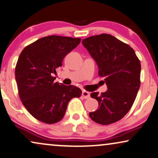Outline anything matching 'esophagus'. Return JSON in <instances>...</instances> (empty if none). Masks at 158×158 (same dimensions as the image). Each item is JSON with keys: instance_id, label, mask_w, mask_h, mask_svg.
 I'll list each match as a JSON object with an SVG mask.
<instances>
[{"instance_id": "34e87169", "label": "esophagus", "mask_w": 158, "mask_h": 158, "mask_svg": "<svg viewBox=\"0 0 158 158\" xmlns=\"http://www.w3.org/2000/svg\"><path fill=\"white\" fill-rule=\"evenodd\" d=\"M82 96H83L84 98L88 99V98H90V94H89V92H88L87 91H83L82 92Z\"/></svg>"}]
</instances>
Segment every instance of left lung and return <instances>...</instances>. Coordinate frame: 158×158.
<instances>
[{
  "instance_id": "left-lung-1",
  "label": "left lung",
  "mask_w": 158,
  "mask_h": 158,
  "mask_svg": "<svg viewBox=\"0 0 158 158\" xmlns=\"http://www.w3.org/2000/svg\"><path fill=\"white\" fill-rule=\"evenodd\" d=\"M82 45L95 60L98 74L105 78L106 92L91 94L99 107L89 113L92 121L102 125L118 121L133 106L140 87L141 64L134 49L108 34L82 40Z\"/></svg>"
}]
</instances>
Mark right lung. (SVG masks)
Masks as SVG:
<instances>
[{
	"mask_svg": "<svg viewBox=\"0 0 158 158\" xmlns=\"http://www.w3.org/2000/svg\"><path fill=\"white\" fill-rule=\"evenodd\" d=\"M81 38L50 35L24 48L15 68L19 96L27 111L43 123L52 124L64 116L71 99L81 91L73 85L55 82L56 69Z\"/></svg>",
	"mask_w": 158,
	"mask_h": 158,
	"instance_id": "right-lung-1",
	"label": "right lung"
}]
</instances>
